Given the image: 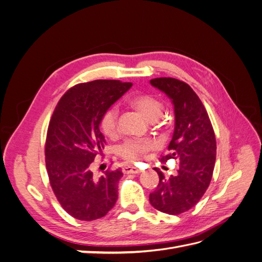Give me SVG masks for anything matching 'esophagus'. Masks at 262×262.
I'll return each mask as SVG.
<instances>
[{"mask_svg": "<svg viewBox=\"0 0 262 262\" xmlns=\"http://www.w3.org/2000/svg\"><path fill=\"white\" fill-rule=\"evenodd\" d=\"M123 173H140L141 170L137 167H130V166H125L122 169Z\"/></svg>", "mask_w": 262, "mask_h": 262, "instance_id": "1", "label": "esophagus"}]
</instances>
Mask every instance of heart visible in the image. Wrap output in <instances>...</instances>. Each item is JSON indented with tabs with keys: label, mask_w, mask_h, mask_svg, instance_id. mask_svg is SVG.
<instances>
[{
	"label": "heart",
	"mask_w": 262,
	"mask_h": 262,
	"mask_svg": "<svg viewBox=\"0 0 262 262\" xmlns=\"http://www.w3.org/2000/svg\"><path fill=\"white\" fill-rule=\"evenodd\" d=\"M130 106L136 109L147 121L155 122L161 117L164 105L163 102L152 95H138L129 100ZM99 128L101 133L109 139H115L118 136V110L116 107H110L102 114ZM156 147V143L152 140H126L119 147V154L123 160L129 163L136 162L140 157L144 156L149 150Z\"/></svg>",
	"instance_id": "obj_1"
}]
</instances>
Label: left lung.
Here are the masks:
<instances>
[{"label": "left lung", "instance_id": "1", "mask_svg": "<svg viewBox=\"0 0 262 262\" xmlns=\"http://www.w3.org/2000/svg\"><path fill=\"white\" fill-rule=\"evenodd\" d=\"M156 89L171 99L175 109V130L168 145L166 163L178 161L177 175L160 177L155 191L149 193V203L156 210L170 215L184 213L200 201L210 185L216 157V141L209 115L198 95L187 83L172 77L150 80Z\"/></svg>", "mask_w": 262, "mask_h": 262}]
</instances>
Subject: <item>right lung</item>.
<instances>
[{"label": "right lung", "mask_w": 262, "mask_h": 262, "mask_svg": "<svg viewBox=\"0 0 262 262\" xmlns=\"http://www.w3.org/2000/svg\"><path fill=\"white\" fill-rule=\"evenodd\" d=\"M131 86L116 80L77 84L54 108L45 145L46 167L54 195L76 220L105 216L118 199L121 169L95 177L92 168L106 143L100 118Z\"/></svg>", "instance_id": "1"}]
</instances>
